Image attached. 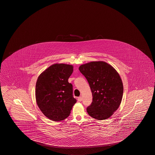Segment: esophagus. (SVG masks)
<instances>
[{"instance_id":"obj_1","label":"esophagus","mask_w":155,"mask_h":155,"mask_svg":"<svg viewBox=\"0 0 155 155\" xmlns=\"http://www.w3.org/2000/svg\"><path fill=\"white\" fill-rule=\"evenodd\" d=\"M82 98H81V97H79L78 98V101L79 102H81L82 101Z\"/></svg>"}]
</instances>
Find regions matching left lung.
I'll return each instance as SVG.
<instances>
[{"instance_id":"1","label":"left lung","mask_w":155,"mask_h":155,"mask_svg":"<svg viewBox=\"0 0 155 155\" xmlns=\"http://www.w3.org/2000/svg\"><path fill=\"white\" fill-rule=\"evenodd\" d=\"M79 70L89 83L92 102L86 110L91 117L103 120L114 114L122 102L123 85L117 71L105 61H91Z\"/></svg>"}]
</instances>
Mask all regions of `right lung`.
I'll list each match as a JSON object with an SVG mask.
<instances>
[{
  "label": "right lung",
  "instance_id": "add662e5",
  "mask_svg": "<svg viewBox=\"0 0 155 155\" xmlns=\"http://www.w3.org/2000/svg\"><path fill=\"white\" fill-rule=\"evenodd\" d=\"M74 66L54 64L39 76L36 85V99L39 109L53 121H61L69 117L77 102L73 97L72 85L68 79Z\"/></svg>",
  "mask_w": 155,
  "mask_h": 155
}]
</instances>
